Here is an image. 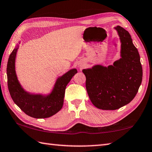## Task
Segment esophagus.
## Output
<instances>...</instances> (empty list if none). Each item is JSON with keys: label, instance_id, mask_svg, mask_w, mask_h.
<instances>
[{"label": "esophagus", "instance_id": "esophagus-1", "mask_svg": "<svg viewBox=\"0 0 152 152\" xmlns=\"http://www.w3.org/2000/svg\"><path fill=\"white\" fill-rule=\"evenodd\" d=\"M85 65V64L83 62H81V63H80V64H79V67H80V69H82L83 67H84Z\"/></svg>", "mask_w": 152, "mask_h": 152}]
</instances>
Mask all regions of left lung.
<instances>
[{
    "instance_id": "left-lung-1",
    "label": "left lung",
    "mask_w": 152,
    "mask_h": 152,
    "mask_svg": "<svg viewBox=\"0 0 152 152\" xmlns=\"http://www.w3.org/2000/svg\"><path fill=\"white\" fill-rule=\"evenodd\" d=\"M114 29L121 43V58L108 67L95 65L83 69L91 101L102 110H116L130 102L142 81L140 57L131 36L120 26Z\"/></svg>"
}]
</instances>
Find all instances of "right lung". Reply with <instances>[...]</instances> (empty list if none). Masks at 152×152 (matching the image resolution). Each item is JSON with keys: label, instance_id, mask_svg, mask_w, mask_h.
<instances>
[{"label": "right lung", "instance_id": "1", "mask_svg": "<svg viewBox=\"0 0 152 152\" xmlns=\"http://www.w3.org/2000/svg\"><path fill=\"white\" fill-rule=\"evenodd\" d=\"M18 47L17 44L10 55L7 64L8 87L10 96L14 103L27 115L35 118H49L62 108L65 88L77 70L71 69L59 77L49 94L28 92L20 83L16 73L15 61Z\"/></svg>", "mask_w": 152, "mask_h": 152}]
</instances>
